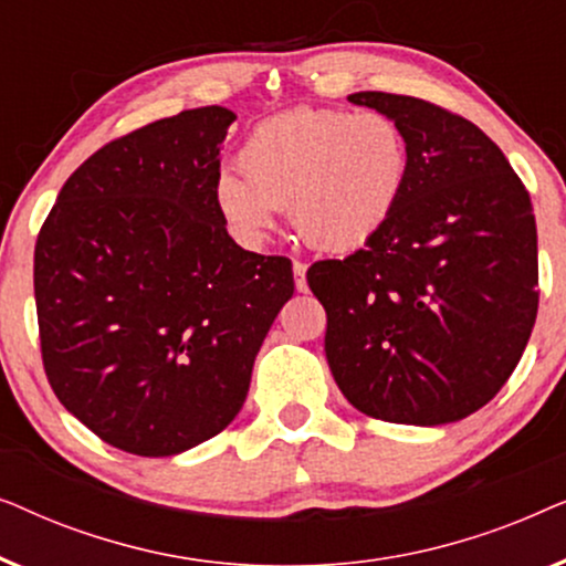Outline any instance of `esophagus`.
Instances as JSON below:
<instances>
[{
    "label": "esophagus",
    "instance_id": "esophagus-1",
    "mask_svg": "<svg viewBox=\"0 0 566 566\" xmlns=\"http://www.w3.org/2000/svg\"><path fill=\"white\" fill-rule=\"evenodd\" d=\"M293 275H296V291L306 293L308 291V285H306V262L293 260Z\"/></svg>",
    "mask_w": 566,
    "mask_h": 566
}]
</instances>
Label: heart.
<instances>
[{"instance_id":"b5f03b06","label":"heart","mask_w":566,"mask_h":566,"mask_svg":"<svg viewBox=\"0 0 566 566\" xmlns=\"http://www.w3.org/2000/svg\"><path fill=\"white\" fill-rule=\"evenodd\" d=\"M239 172H221L213 185L216 208L239 242H265L277 208H289L304 242L347 252L397 211L409 180V144L386 113L296 107L250 130Z\"/></svg>"}]
</instances>
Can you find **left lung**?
<instances>
[{"instance_id": "left-lung-1", "label": "left lung", "mask_w": 566, "mask_h": 566, "mask_svg": "<svg viewBox=\"0 0 566 566\" xmlns=\"http://www.w3.org/2000/svg\"><path fill=\"white\" fill-rule=\"evenodd\" d=\"M347 99L399 123L409 180L360 250L308 268L327 312L329 370L376 420H463L505 386L536 324L531 196L500 146L461 115L389 92Z\"/></svg>"}]
</instances>
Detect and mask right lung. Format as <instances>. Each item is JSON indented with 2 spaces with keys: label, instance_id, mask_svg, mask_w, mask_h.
<instances>
[{
  "label": "right lung",
  "instance_id": "add662e5",
  "mask_svg": "<svg viewBox=\"0 0 566 566\" xmlns=\"http://www.w3.org/2000/svg\"><path fill=\"white\" fill-rule=\"evenodd\" d=\"M237 115L208 105L105 144L35 242L41 355L61 405L134 455H175L242 409L291 260L247 252L213 200Z\"/></svg>",
  "mask_w": 566,
  "mask_h": 566
}]
</instances>
